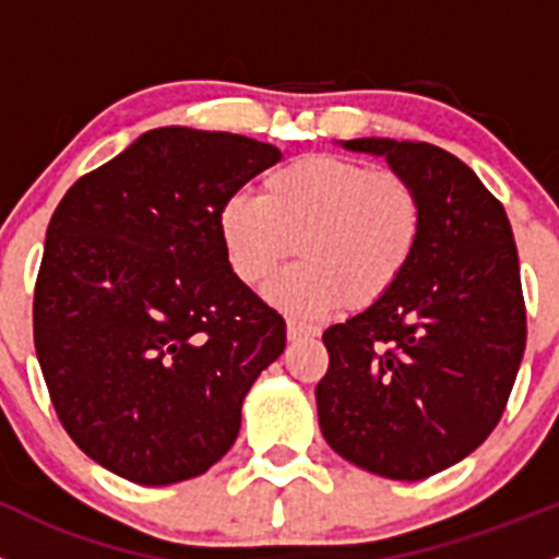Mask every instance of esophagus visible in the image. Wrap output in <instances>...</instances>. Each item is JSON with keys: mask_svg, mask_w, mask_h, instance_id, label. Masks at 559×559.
Returning <instances> with one entry per match:
<instances>
[{"mask_svg": "<svg viewBox=\"0 0 559 559\" xmlns=\"http://www.w3.org/2000/svg\"><path fill=\"white\" fill-rule=\"evenodd\" d=\"M286 335H289V341L308 338V335H319V328L300 322V319H289V322H286Z\"/></svg>", "mask_w": 559, "mask_h": 559, "instance_id": "obj_1", "label": "esophagus"}]
</instances>
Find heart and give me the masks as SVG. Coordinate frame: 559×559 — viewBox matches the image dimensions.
<instances>
[{"mask_svg":"<svg viewBox=\"0 0 559 559\" xmlns=\"http://www.w3.org/2000/svg\"><path fill=\"white\" fill-rule=\"evenodd\" d=\"M424 229V204L406 177L341 155H302L262 180V197L231 193L218 237L231 273L300 317L382 300L404 275Z\"/></svg>","mask_w":559,"mask_h":559,"instance_id":"b5f03b06","label":"heart"}]
</instances>
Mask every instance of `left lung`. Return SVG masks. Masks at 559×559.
Masks as SVG:
<instances>
[{"mask_svg":"<svg viewBox=\"0 0 559 559\" xmlns=\"http://www.w3.org/2000/svg\"><path fill=\"white\" fill-rule=\"evenodd\" d=\"M424 204L399 284L324 330L319 426L338 456L390 480L462 462L500 424L527 344L519 253L502 204L467 164L426 142L352 139Z\"/></svg>","mask_w":559,"mask_h":559,"instance_id":"obj_1","label":"left lung"}]
</instances>
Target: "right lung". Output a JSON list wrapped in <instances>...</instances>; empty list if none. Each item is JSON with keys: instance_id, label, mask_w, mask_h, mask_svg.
Segmentation results:
<instances>
[{"instance_id": "obj_1", "label": "right lung", "mask_w": 559, "mask_h": 559, "mask_svg": "<svg viewBox=\"0 0 559 559\" xmlns=\"http://www.w3.org/2000/svg\"><path fill=\"white\" fill-rule=\"evenodd\" d=\"M273 144L169 124L73 182L35 284V352L70 440L142 486L207 473L286 322L224 257L218 207Z\"/></svg>"}]
</instances>
